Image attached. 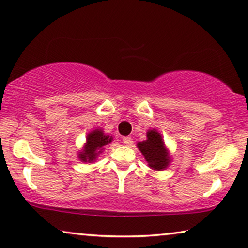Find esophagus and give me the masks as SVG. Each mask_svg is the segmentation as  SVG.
I'll return each instance as SVG.
<instances>
[{
  "label": "esophagus",
  "instance_id": "34e87169",
  "mask_svg": "<svg viewBox=\"0 0 248 248\" xmlns=\"http://www.w3.org/2000/svg\"><path fill=\"white\" fill-rule=\"evenodd\" d=\"M123 142L125 144V145H129L132 143V138L131 137H124L123 138Z\"/></svg>",
  "mask_w": 248,
  "mask_h": 248
}]
</instances>
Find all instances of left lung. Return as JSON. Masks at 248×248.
Masks as SVG:
<instances>
[{"instance_id": "8db88e82", "label": "left lung", "mask_w": 248, "mask_h": 248, "mask_svg": "<svg viewBox=\"0 0 248 248\" xmlns=\"http://www.w3.org/2000/svg\"><path fill=\"white\" fill-rule=\"evenodd\" d=\"M137 147L143 155L149 167L153 170H164L171 162L162 136L155 129L149 130L147 132V140L138 142Z\"/></svg>"}]
</instances>
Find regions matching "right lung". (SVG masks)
I'll list each match as a JSON object with an SVG mask.
<instances>
[{
  "label": "right lung",
  "mask_w": 248,
  "mask_h": 248,
  "mask_svg": "<svg viewBox=\"0 0 248 248\" xmlns=\"http://www.w3.org/2000/svg\"><path fill=\"white\" fill-rule=\"evenodd\" d=\"M86 143L84 149L78 153V158L82 162H93L99 155V153L103 152L105 145L109 144L112 141V137L105 135L101 129H95L92 132H89L86 138Z\"/></svg>",
  "instance_id": "1"
}]
</instances>
